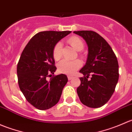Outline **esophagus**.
<instances>
[{
  "mask_svg": "<svg viewBox=\"0 0 132 132\" xmlns=\"http://www.w3.org/2000/svg\"><path fill=\"white\" fill-rule=\"evenodd\" d=\"M73 78V77H72V76H70V75H68V78L69 80H71L72 78Z\"/></svg>",
  "mask_w": 132,
  "mask_h": 132,
  "instance_id": "esophagus-1",
  "label": "esophagus"
}]
</instances>
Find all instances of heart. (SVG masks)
Wrapping results in <instances>:
<instances>
[{
  "label": "heart",
  "instance_id": "b5f03b06",
  "mask_svg": "<svg viewBox=\"0 0 132 132\" xmlns=\"http://www.w3.org/2000/svg\"><path fill=\"white\" fill-rule=\"evenodd\" d=\"M68 41L71 45V46L77 51H81L83 50L84 47V44L83 41L78 37H71L69 38ZM61 52H62V44L61 42L57 43L53 49V57L55 61H58L61 59V55H62ZM79 55L82 56L81 53H79ZM82 62L78 59L71 61L63 60L58 64L57 70L59 72L61 73L71 75L74 73L78 69H79L82 66Z\"/></svg>",
  "mask_w": 132,
  "mask_h": 132
}]
</instances>
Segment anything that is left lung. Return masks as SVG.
Instances as JSON below:
<instances>
[{"label":"left lung","mask_w":132,"mask_h":132,"mask_svg":"<svg viewBox=\"0 0 132 132\" xmlns=\"http://www.w3.org/2000/svg\"><path fill=\"white\" fill-rule=\"evenodd\" d=\"M88 46L86 65L80 70L84 75L77 92L80 102L91 108L104 105L115 91L119 79V65L114 51L105 39L92 30L74 31ZM90 75L91 80H88Z\"/></svg>","instance_id":"left-lung-1"}]
</instances>
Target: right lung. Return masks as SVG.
<instances>
[{"mask_svg":"<svg viewBox=\"0 0 132 132\" xmlns=\"http://www.w3.org/2000/svg\"><path fill=\"white\" fill-rule=\"evenodd\" d=\"M71 32H39L30 39L21 54L17 64L18 85L28 102L36 109L47 110L59 101L68 78L64 74L54 75L57 68L53 49Z\"/></svg>","mask_w":132,"mask_h":132,"instance_id":"add662e5","label":"right lung"}]
</instances>
